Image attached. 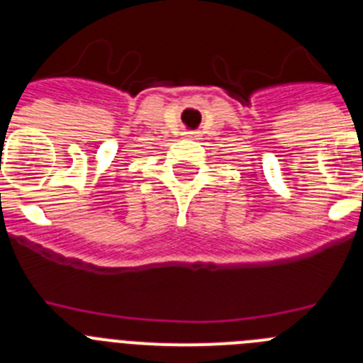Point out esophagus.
Segmentation results:
<instances>
[{
  "label": "esophagus",
  "mask_w": 363,
  "mask_h": 363,
  "mask_svg": "<svg viewBox=\"0 0 363 363\" xmlns=\"http://www.w3.org/2000/svg\"><path fill=\"white\" fill-rule=\"evenodd\" d=\"M187 138H196V133H187Z\"/></svg>",
  "instance_id": "1"
}]
</instances>
